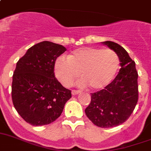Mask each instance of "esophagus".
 Instances as JSON below:
<instances>
[{
	"label": "esophagus",
	"mask_w": 151,
	"mask_h": 151,
	"mask_svg": "<svg viewBox=\"0 0 151 151\" xmlns=\"http://www.w3.org/2000/svg\"><path fill=\"white\" fill-rule=\"evenodd\" d=\"M81 93V91H78V90H73L72 91V94L73 95H78V94H80Z\"/></svg>",
	"instance_id": "esophagus-1"
}]
</instances>
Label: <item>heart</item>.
Here are the masks:
<instances>
[{
    "instance_id": "obj_1",
    "label": "heart",
    "mask_w": 151,
    "mask_h": 151,
    "mask_svg": "<svg viewBox=\"0 0 151 151\" xmlns=\"http://www.w3.org/2000/svg\"><path fill=\"white\" fill-rule=\"evenodd\" d=\"M120 68L118 54L114 50L82 47L71 52L68 58L60 56L54 65V73L63 86H69L79 76L78 86L88 85L92 90H99L112 82Z\"/></svg>"
}]
</instances>
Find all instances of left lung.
Here are the masks:
<instances>
[{"instance_id": "obj_1", "label": "left lung", "mask_w": 151, "mask_h": 151, "mask_svg": "<svg viewBox=\"0 0 151 151\" xmlns=\"http://www.w3.org/2000/svg\"><path fill=\"white\" fill-rule=\"evenodd\" d=\"M101 43L118 54L122 68L109 86L91 93L85 112L95 125L106 128L122 124L134 110L138 101V74L134 61L122 46L111 41Z\"/></svg>"}]
</instances>
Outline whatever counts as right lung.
<instances>
[{
	"instance_id": "obj_1",
	"label": "right lung",
	"mask_w": 151,
	"mask_h": 151,
	"mask_svg": "<svg viewBox=\"0 0 151 151\" xmlns=\"http://www.w3.org/2000/svg\"><path fill=\"white\" fill-rule=\"evenodd\" d=\"M65 50L62 45L42 41L28 49L17 63L13 75V104L31 125H46L56 121L72 97L70 90L64 88L54 74L55 62Z\"/></svg>"
}]
</instances>
